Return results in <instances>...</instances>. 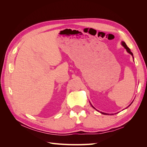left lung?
<instances>
[{
	"instance_id": "1",
	"label": "left lung",
	"mask_w": 147,
	"mask_h": 147,
	"mask_svg": "<svg viewBox=\"0 0 147 147\" xmlns=\"http://www.w3.org/2000/svg\"><path fill=\"white\" fill-rule=\"evenodd\" d=\"M121 45H123V47L124 48H125L126 49V51H127V52L128 53H129V54L130 55H132V57H133V59H134V56H133V54H132V53L131 51V50H130V49L128 47H127V46L126 45V43L125 42H121ZM90 104H91V105L92 107V108H94V109H95L94 107H93L92 105V104H91V102H90ZM131 103V104H132ZM131 104L129 105L128 107H129L131 105ZM127 107L126 108V109H127V107ZM97 111H98V110H97ZM100 113H102V114H104V115H108V113H104V112H100ZM113 115V114H112Z\"/></svg>"
}]
</instances>
